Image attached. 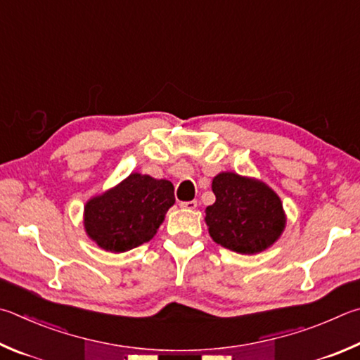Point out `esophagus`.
<instances>
[{
    "mask_svg": "<svg viewBox=\"0 0 360 360\" xmlns=\"http://www.w3.org/2000/svg\"><path fill=\"white\" fill-rule=\"evenodd\" d=\"M182 209H188V211H193L195 207H197V201L192 200V201H181L179 205Z\"/></svg>",
    "mask_w": 360,
    "mask_h": 360,
    "instance_id": "obj_1",
    "label": "esophagus"
}]
</instances>
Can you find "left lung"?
<instances>
[{"mask_svg":"<svg viewBox=\"0 0 360 360\" xmlns=\"http://www.w3.org/2000/svg\"><path fill=\"white\" fill-rule=\"evenodd\" d=\"M215 202L205 221L214 243L240 255L264 252L282 236L286 214L278 195L257 178L221 172L212 179Z\"/></svg>","mask_w":360,"mask_h":360,"instance_id":"left-lung-1","label":"left lung"}]
</instances>
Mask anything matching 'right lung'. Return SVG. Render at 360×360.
Listing matches in <instances>:
<instances>
[{"label":"right lung","mask_w":360,"mask_h":360,"mask_svg":"<svg viewBox=\"0 0 360 360\" xmlns=\"http://www.w3.org/2000/svg\"><path fill=\"white\" fill-rule=\"evenodd\" d=\"M173 205L172 182L130 173L120 184L86 201L84 231L105 252L132 250L155 236Z\"/></svg>","instance_id":"obj_1"}]
</instances>
